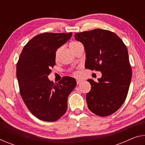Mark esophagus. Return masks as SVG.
<instances>
[{
    "label": "esophagus",
    "mask_w": 145,
    "mask_h": 145,
    "mask_svg": "<svg viewBox=\"0 0 145 145\" xmlns=\"http://www.w3.org/2000/svg\"><path fill=\"white\" fill-rule=\"evenodd\" d=\"M76 82H77V84H79L80 83L82 82V80H78V79H77V80H76Z\"/></svg>",
    "instance_id": "1"
}]
</instances>
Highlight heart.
<instances>
[{"instance_id": "1", "label": "heart", "mask_w": 145, "mask_h": 145, "mask_svg": "<svg viewBox=\"0 0 145 145\" xmlns=\"http://www.w3.org/2000/svg\"><path fill=\"white\" fill-rule=\"evenodd\" d=\"M82 46V43L78 42V41H72L70 42L69 44V46L70 48L72 49V50L73 51V52H75V51L77 50V49L80 47V46ZM62 46H59V47L57 48V50H56L55 52V59L56 60L59 57V54L61 52V49H62Z\"/></svg>"}]
</instances>
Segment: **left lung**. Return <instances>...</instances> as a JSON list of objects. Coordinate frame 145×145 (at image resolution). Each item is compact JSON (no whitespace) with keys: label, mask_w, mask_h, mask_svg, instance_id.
I'll return each instance as SVG.
<instances>
[{"label":"left lung","mask_w":145,"mask_h":145,"mask_svg":"<svg viewBox=\"0 0 145 145\" xmlns=\"http://www.w3.org/2000/svg\"><path fill=\"white\" fill-rule=\"evenodd\" d=\"M74 36L84 45L86 68L102 73L98 82L88 80L91 85L86 94L88 108L99 116L113 114L125 100L131 80L126 45L116 34L104 29L75 33Z\"/></svg>","instance_id":"1"}]
</instances>
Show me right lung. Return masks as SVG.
Here are the masks:
<instances>
[{
    "instance_id": "add662e5",
    "label": "right lung",
    "mask_w": 145,
    "mask_h": 145,
    "mask_svg": "<svg viewBox=\"0 0 145 145\" xmlns=\"http://www.w3.org/2000/svg\"><path fill=\"white\" fill-rule=\"evenodd\" d=\"M72 35L38 34L24 46L16 63L20 94L31 113L42 121H55L65 114L68 95L76 86L71 77H63L56 84L48 78L56 65V50Z\"/></svg>"
}]
</instances>
